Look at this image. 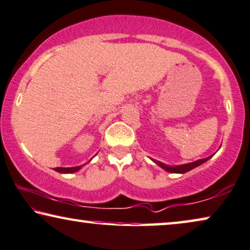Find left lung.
Wrapping results in <instances>:
<instances>
[{"mask_svg":"<svg viewBox=\"0 0 250 250\" xmlns=\"http://www.w3.org/2000/svg\"><path fill=\"white\" fill-rule=\"evenodd\" d=\"M212 156H213V155L206 157V159L195 161V162H192V163L182 164V165H175V167H170V165H167V164L162 163V162H160V161H155V160H153V161L155 162V163H156L157 165H159V167H161L162 168H164L165 171L171 172V173H186V172H188V171L192 170V168L197 167H198V165L205 163V162L208 161Z\"/></svg>","mask_w":250,"mask_h":250,"instance_id":"left-lung-1","label":"left lung"}]
</instances>
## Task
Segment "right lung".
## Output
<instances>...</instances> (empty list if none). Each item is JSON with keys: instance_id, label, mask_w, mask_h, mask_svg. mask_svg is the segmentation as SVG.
<instances>
[{"instance_id": "obj_1", "label": "right lung", "mask_w": 250, "mask_h": 250, "mask_svg": "<svg viewBox=\"0 0 250 250\" xmlns=\"http://www.w3.org/2000/svg\"><path fill=\"white\" fill-rule=\"evenodd\" d=\"M82 167L83 165H79V167H55L54 170L56 172H60V173H73V172H77Z\"/></svg>"}]
</instances>
